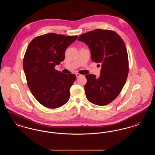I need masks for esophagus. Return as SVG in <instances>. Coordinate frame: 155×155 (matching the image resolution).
Masks as SVG:
<instances>
[{
    "instance_id": "34e87169",
    "label": "esophagus",
    "mask_w": 155,
    "mask_h": 155,
    "mask_svg": "<svg viewBox=\"0 0 155 155\" xmlns=\"http://www.w3.org/2000/svg\"><path fill=\"white\" fill-rule=\"evenodd\" d=\"M75 75H76V77H77V78H78L79 77H80V76L81 75V74H79V73H76Z\"/></svg>"
}]
</instances>
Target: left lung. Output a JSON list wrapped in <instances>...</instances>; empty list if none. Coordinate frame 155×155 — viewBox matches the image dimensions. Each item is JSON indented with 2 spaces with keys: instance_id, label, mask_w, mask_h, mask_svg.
Listing matches in <instances>:
<instances>
[{
  "instance_id": "left-lung-1",
  "label": "left lung",
  "mask_w": 155,
  "mask_h": 155,
  "mask_svg": "<svg viewBox=\"0 0 155 155\" xmlns=\"http://www.w3.org/2000/svg\"><path fill=\"white\" fill-rule=\"evenodd\" d=\"M77 40L88 46L92 60L101 64L99 77L93 74L85 75L87 98L94 104L106 105L120 94L128 77V58L125 44L114 31L101 29L84 33Z\"/></svg>"
}]
</instances>
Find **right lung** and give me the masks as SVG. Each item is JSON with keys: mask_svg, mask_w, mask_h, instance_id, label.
<instances>
[{"mask_svg": "<svg viewBox=\"0 0 155 155\" xmlns=\"http://www.w3.org/2000/svg\"><path fill=\"white\" fill-rule=\"evenodd\" d=\"M77 37L49 33L35 38L28 45L23 60L24 71L32 94L46 107H61L70 99L76 75L62 73L54 67L64 60L67 47Z\"/></svg>", "mask_w": 155, "mask_h": 155, "instance_id": "obj_1", "label": "right lung"}]
</instances>
